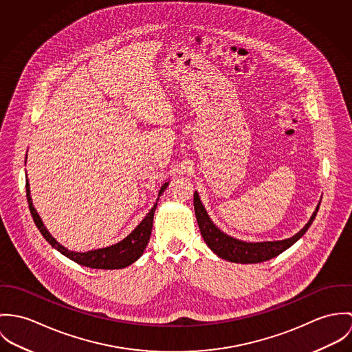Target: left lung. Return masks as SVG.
I'll use <instances>...</instances> for the list:
<instances>
[{
	"label": "left lung",
	"instance_id": "left-lung-1",
	"mask_svg": "<svg viewBox=\"0 0 352 352\" xmlns=\"http://www.w3.org/2000/svg\"><path fill=\"white\" fill-rule=\"evenodd\" d=\"M317 205L316 210L313 212L311 220L307 223V226L298 232V234L285 239V240H275V241H256V243H247L239 239H234L230 234H224L220 231L210 217L208 216L198 193H195V212L197 217V223L199 227L201 234L208 244V247L220 258L234 262V263H261L265 261H269L272 258L278 256L285 250L292 247L298 239H301L308 228L312 226L313 220L318 212Z\"/></svg>",
	"mask_w": 352,
	"mask_h": 352
}]
</instances>
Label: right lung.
<instances>
[{"mask_svg":"<svg viewBox=\"0 0 352 352\" xmlns=\"http://www.w3.org/2000/svg\"><path fill=\"white\" fill-rule=\"evenodd\" d=\"M168 186V182H166L160 190H159V197L164 192V189ZM27 199H28V206L32 214V219L36 224V227L39 228L40 234H43V237L55 248L58 250L60 254H63L65 256H67L69 259L74 261L76 263L90 267V269H102V270H115V269H124L129 265H132L133 262H136L144 252L151 231H153V220H154V213L157 209V202L154 204V206L151 208V210L147 213V216L142 220V223L128 234L125 239H122L121 241H118L113 245L105 247V248H98V250H91L87 252H76V251H70L66 247H63L62 244H59L51 234L47 231V228L44 227L41 219H40L36 209L34 208L32 204V198H31V190H30V184L27 179Z\"/></svg>","mask_w":352,"mask_h":352,"instance_id":"add662e5","label":"right lung"}]
</instances>
